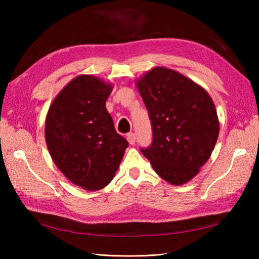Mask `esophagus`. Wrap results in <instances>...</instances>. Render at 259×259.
Wrapping results in <instances>:
<instances>
[{"mask_svg":"<svg viewBox=\"0 0 259 259\" xmlns=\"http://www.w3.org/2000/svg\"><path fill=\"white\" fill-rule=\"evenodd\" d=\"M126 140H128L129 144L133 146L136 144V135L135 134H128L126 135Z\"/></svg>","mask_w":259,"mask_h":259,"instance_id":"1","label":"esophagus"}]
</instances>
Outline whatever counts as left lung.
Wrapping results in <instances>:
<instances>
[{
    "label": "left lung",
    "instance_id": "obj_1",
    "mask_svg": "<svg viewBox=\"0 0 259 259\" xmlns=\"http://www.w3.org/2000/svg\"><path fill=\"white\" fill-rule=\"evenodd\" d=\"M149 112L152 144L141 149L170 185L187 184L210 158L219 135L209 93L178 71L155 67L136 81Z\"/></svg>",
    "mask_w": 259,
    "mask_h": 259
}]
</instances>
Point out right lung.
I'll list each match as a JSON object with an SVG mask.
<instances>
[{"label":"right lung","mask_w":259,"mask_h":259,"mask_svg":"<svg viewBox=\"0 0 259 259\" xmlns=\"http://www.w3.org/2000/svg\"><path fill=\"white\" fill-rule=\"evenodd\" d=\"M112 89L95 75H78L47 113L46 142L53 162L71 183L89 191L111 183L129 146L106 108Z\"/></svg>","instance_id":"right-lung-1"}]
</instances>
